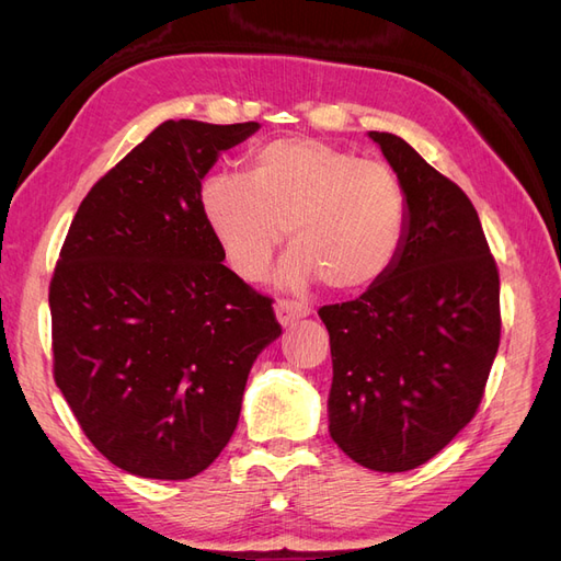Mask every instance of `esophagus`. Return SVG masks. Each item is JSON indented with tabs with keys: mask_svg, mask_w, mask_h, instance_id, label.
<instances>
[{
	"mask_svg": "<svg viewBox=\"0 0 561 561\" xmlns=\"http://www.w3.org/2000/svg\"><path fill=\"white\" fill-rule=\"evenodd\" d=\"M276 316L280 325H293L295 320L307 318L311 313V307L304 301H295V299H278L276 301Z\"/></svg>",
	"mask_w": 561,
	"mask_h": 561,
	"instance_id": "obj_1",
	"label": "esophagus"
}]
</instances>
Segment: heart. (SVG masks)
I'll use <instances>...</instances> for the list:
<instances>
[{
  "label": "heart",
  "instance_id": "b5f03b06",
  "mask_svg": "<svg viewBox=\"0 0 561 561\" xmlns=\"http://www.w3.org/2000/svg\"><path fill=\"white\" fill-rule=\"evenodd\" d=\"M201 210L243 278L266 274L287 231L295 248L280 283L301 287L320 276L339 293L377 283L396 262L407 225L393 168L313 138L260 147L245 175L213 173L201 186Z\"/></svg>",
  "mask_w": 561,
  "mask_h": 561
}]
</instances>
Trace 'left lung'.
<instances>
[{
  "label": "left lung",
  "mask_w": 561,
  "mask_h": 561,
  "mask_svg": "<svg viewBox=\"0 0 561 561\" xmlns=\"http://www.w3.org/2000/svg\"><path fill=\"white\" fill-rule=\"evenodd\" d=\"M402 182L396 262L358 299L318 316L330 332V435L355 463L404 472L445 449L484 396L501 342V283L461 186L393 133L369 130Z\"/></svg>",
  "instance_id": "left-lung-1"
}]
</instances>
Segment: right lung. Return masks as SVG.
<instances>
[{"mask_svg":"<svg viewBox=\"0 0 561 561\" xmlns=\"http://www.w3.org/2000/svg\"><path fill=\"white\" fill-rule=\"evenodd\" d=\"M257 122H163L100 178L48 285L54 379L107 461L190 480L229 443L271 297L222 264L201 180Z\"/></svg>","mask_w":561,"mask_h":561,"instance_id":"right-lung-1","label":"right lung"}]
</instances>
